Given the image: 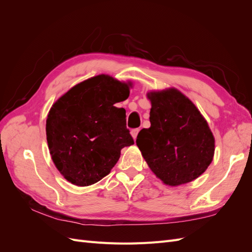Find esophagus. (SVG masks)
I'll list each match as a JSON object with an SVG mask.
<instances>
[{"label":"esophagus","instance_id":"1","mask_svg":"<svg viewBox=\"0 0 252 252\" xmlns=\"http://www.w3.org/2000/svg\"><path fill=\"white\" fill-rule=\"evenodd\" d=\"M139 131H140V129H139V128H135V129H132V130L130 131V134L132 135V138H133V140H135V139H136V136H138V133H139Z\"/></svg>","mask_w":252,"mask_h":252}]
</instances>
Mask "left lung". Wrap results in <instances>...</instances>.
I'll list each match as a JSON object with an SVG mask.
<instances>
[{
  "label": "left lung",
  "mask_w": 252,
  "mask_h": 252,
  "mask_svg": "<svg viewBox=\"0 0 252 252\" xmlns=\"http://www.w3.org/2000/svg\"><path fill=\"white\" fill-rule=\"evenodd\" d=\"M150 127L136 145L149 168L164 184L179 186L199 178L212 162L215 138L207 121L175 88L150 91Z\"/></svg>",
  "instance_id": "1"
}]
</instances>
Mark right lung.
Wrapping results in <instances>:
<instances>
[{
    "mask_svg": "<svg viewBox=\"0 0 252 252\" xmlns=\"http://www.w3.org/2000/svg\"><path fill=\"white\" fill-rule=\"evenodd\" d=\"M131 82L108 74L87 79L51 106L46 136L53 163L77 186L102 180L117 164L121 149L134 142L126 127V111L114 104L129 96Z\"/></svg>",
    "mask_w": 252,
    "mask_h": 252,
    "instance_id": "1",
    "label": "right lung"
}]
</instances>
